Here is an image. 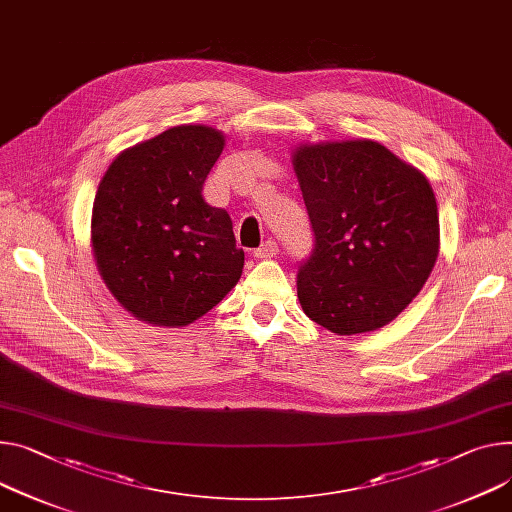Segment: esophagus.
Listing matches in <instances>:
<instances>
[{"mask_svg": "<svg viewBox=\"0 0 512 512\" xmlns=\"http://www.w3.org/2000/svg\"><path fill=\"white\" fill-rule=\"evenodd\" d=\"M277 254H279V246H277V242H272V240L264 242V244L254 252V256L260 258V260H270V258L277 256Z\"/></svg>", "mask_w": 512, "mask_h": 512, "instance_id": "1", "label": "esophagus"}]
</instances>
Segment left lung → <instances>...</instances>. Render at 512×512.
Here are the masks:
<instances>
[{
	"mask_svg": "<svg viewBox=\"0 0 512 512\" xmlns=\"http://www.w3.org/2000/svg\"><path fill=\"white\" fill-rule=\"evenodd\" d=\"M291 162L316 235L297 274L305 316L338 336L387 326L439 256L430 182L371 139L301 143Z\"/></svg>",
	"mask_w": 512,
	"mask_h": 512,
	"instance_id": "1",
	"label": "left lung"
}]
</instances>
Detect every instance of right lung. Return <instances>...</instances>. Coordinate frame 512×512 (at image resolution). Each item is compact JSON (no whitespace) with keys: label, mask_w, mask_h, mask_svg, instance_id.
Returning <instances> with one entry per match:
<instances>
[{"label":"right lung","mask_w":512,"mask_h":512,"mask_svg":"<svg viewBox=\"0 0 512 512\" xmlns=\"http://www.w3.org/2000/svg\"><path fill=\"white\" fill-rule=\"evenodd\" d=\"M225 147L207 125H178L114 157L92 207V252L133 318L184 328L213 309L244 268L227 211L203 199Z\"/></svg>","instance_id":"1"}]
</instances>
